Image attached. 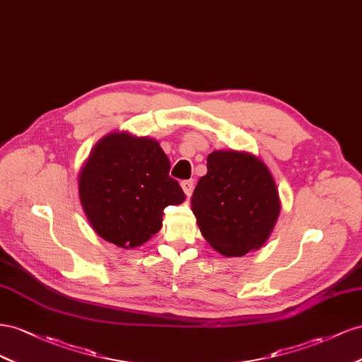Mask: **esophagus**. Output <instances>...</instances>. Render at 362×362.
<instances>
[{
    "instance_id": "1",
    "label": "esophagus",
    "mask_w": 362,
    "mask_h": 362,
    "mask_svg": "<svg viewBox=\"0 0 362 362\" xmlns=\"http://www.w3.org/2000/svg\"><path fill=\"white\" fill-rule=\"evenodd\" d=\"M180 185H182V189L187 194H189L194 189V180H183Z\"/></svg>"
}]
</instances>
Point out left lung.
Returning <instances> with one entry per match:
<instances>
[{
	"instance_id": "obj_1",
	"label": "left lung",
	"mask_w": 362,
	"mask_h": 362,
	"mask_svg": "<svg viewBox=\"0 0 362 362\" xmlns=\"http://www.w3.org/2000/svg\"><path fill=\"white\" fill-rule=\"evenodd\" d=\"M191 208L204 240L224 256H244L270 236L281 212L272 173L253 154L220 150L208 156Z\"/></svg>"
}]
</instances>
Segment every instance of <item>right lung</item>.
<instances>
[{
  "label": "right lung",
  "instance_id": "1",
  "mask_svg": "<svg viewBox=\"0 0 362 362\" xmlns=\"http://www.w3.org/2000/svg\"><path fill=\"white\" fill-rule=\"evenodd\" d=\"M78 194L92 229L122 249L150 240L162 227L163 209L185 200L158 141L126 132L110 133L92 150Z\"/></svg>",
  "mask_w": 362,
  "mask_h": 362
}]
</instances>
